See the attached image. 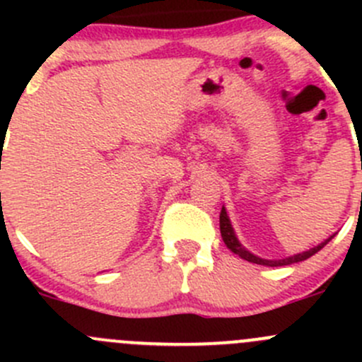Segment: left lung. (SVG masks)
Returning a JSON list of instances; mask_svg holds the SVG:
<instances>
[{
  "label": "left lung",
  "mask_w": 362,
  "mask_h": 362,
  "mask_svg": "<svg viewBox=\"0 0 362 362\" xmlns=\"http://www.w3.org/2000/svg\"><path fill=\"white\" fill-rule=\"evenodd\" d=\"M221 235H222V240H224L226 247H228L229 250L235 252L236 255H240L242 259H245V261L249 262H254V264H262V266H287V264H294V262H299V261H305V259L312 257L313 254H317L320 249H322L324 245H327V243L333 240V236H329L327 240H324L322 243H319L317 247H313V249L310 250H305V252H299V254H294V255H289V257H284V259H261L257 257V255H254L252 252H249L245 249V247L242 245V243L238 242V238H236L235 231H233V226H231V221H229L228 217V211H226V208L222 206L221 210Z\"/></svg>",
  "instance_id": "obj_1"
}]
</instances>
